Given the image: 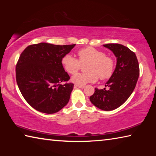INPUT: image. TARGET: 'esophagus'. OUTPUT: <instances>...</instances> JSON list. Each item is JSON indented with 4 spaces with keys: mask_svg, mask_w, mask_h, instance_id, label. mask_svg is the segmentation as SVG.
<instances>
[{
    "mask_svg": "<svg viewBox=\"0 0 156 156\" xmlns=\"http://www.w3.org/2000/svg\"><path fill=\"white\" fill-rule=\"evenodd\" d=\"M76 87H78V88H80V89H83L85 87V86L84 85H79V84H76L75 85Z\"/></svg>",
    "mask_w": 156,
    "mask_h": 156,
    "instance_id": "esophagus-1",
    "label": "esophagus"
}]
</instances>
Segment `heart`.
Wrapping results in <instances>:
<instances>
[{"label": "heart", "instance_id": "b5f03b06", "mask_svg": "<svg viewBox=\"0 0 156 156\" xmlns=\"http://www.w3.org/2000/svg\"><path fill=\"white\" fill-rule=\"evenodd\" d=\"M79 60L71 54L62 57L61 63L64 69L71 74L76 73L81 68L82 64L87 62V72L79 73L72 76V81L76 84L83 85L95 83L99 76L102 80L109 78L114 70V62L112 58L105 56V53L92 47L78 50Z\"/></svg>", "mask_w": 156, "mask_h": 156}]
</instances>
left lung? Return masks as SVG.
I'll return each instance as SVG.
<instances>
[{
	"instance_id": "left-lung-1",
	"label": "left lung",
	"mask_w": 156,
	"mask_h": 156,
	"mask_svg": "<svg viewBox=\"0 0 156 156\" xmlns=\"http://www.w3.org/2000/svg\"><path fill=\"white\" fill-rule=\"evenodd\" d=\"M116 57V66L105 87L109 89H95L89 100L94 106L104 111H112L125 103L136 87L139 77L138 61L135 53L120 44H103Z\"/></svg>"
}]
</instances>
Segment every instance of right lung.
<instances>
[{"mask_svg": "<svg viewBox=\"0 0 156 156\" xmlns=\"http://www.w3.org/2000/svg\"><path fill=\"white\" fill-rule=\"evenodd\" d=\"M75 44L56 45L40 43L22 52L16 68L17 84L30 106L44 113H55L67 105L73 89L61 60Z\"/></svg>", "mask_w": 156, "mask_h": 156, "instance_id": "1", "label": "right lung"}]
</instances>
